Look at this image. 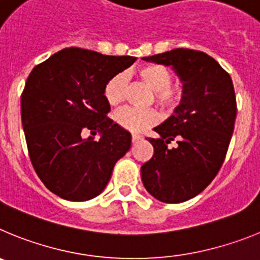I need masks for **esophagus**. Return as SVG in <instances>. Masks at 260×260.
Returning a JSON list of instances; mask_svg holds the SVG:
<instances>
[{"mask_svg": "<svg viewBox=\"0 0 260 260\" xmlns=\"http://www.w3.org/2000/svg\"><path fill=\"white\" fill-rule=\"evenodd\" d=\"M142 139H143V137H142V135H139V134H133V135H132L133 143H137V142L142 141Z\"/></svg>", "mask_w": 260, "mask_h": 260, "instance_id": "esophagus-1", "label": "esophagus"}]
</instances>
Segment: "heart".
Segmentation results:
<instances>
[{"label":"heart","mask_w":260,"mask_h":260,"mask_svg":"<svg viewBox=\"0 0 260 260\" xmlns=\"http://www.w3.org/2000/svg\"><path fill=\"white\" fill-rule=\"evenodd\" d=\"M138 77L152 89L155 102L160 107L165 109H173L182 100V87L171 84L173 77L167 66L157 63L144 65L138 70ZM125 93L126 77L122 73L113 75L104 87V98L112 107L121 104L125 99ZM113 118L119 127L132 133H141L157 121V114L152 109L123 108L114 113Z\"/></svg>","instance_id":"1"}]
</instances>
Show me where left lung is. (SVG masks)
Returning a JSON list of instances; mask_svg holds the SVG:
<instances>
[{"mask_svg":"<svg viewBox=\"0 0 260 260\" xmlns=\"http://www.w3.org/2000/svg\"><path fill=\"white\" fill-rule=\"evenodd\" d=\"M172 66L183 83L174 114L155 127L160 138H147L153 156L141 168L146 190L164 203H181L203 191L225 160L237 116L231 75L201 50L177 48L144 57ZM176 140L179 146H167Z\"/></svg>","mask_w":260,"mask_h":260,"instance_id":"left-lung-1","label":"left lung"}]
</instances>
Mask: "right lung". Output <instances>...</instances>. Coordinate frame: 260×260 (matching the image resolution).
<instances>
[{
  "mask_svg": "<svg viewBox=\"0 0 260 260\" xmlns=\"http://www.w3.org/2000/svg\"><path fill=\"white\" fill-rule=\"evenodd\" d=\"M135 59L65 48L29 73L20 96L29 160L41 182L59 198L84 202L98 197L130 150V133L107 117L110 105L104 87ZM87 129L102 137L84 140Z\"/></svg>",
  "mask_w": 260,
  "mask_h": 260,
  "instance_id": "add662e5",
  "label": "right lung"
}]
</instances>
